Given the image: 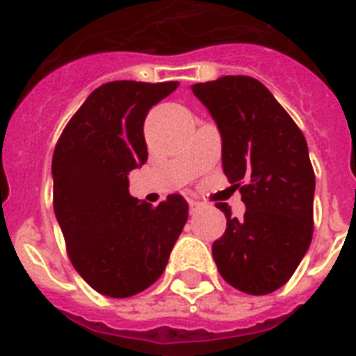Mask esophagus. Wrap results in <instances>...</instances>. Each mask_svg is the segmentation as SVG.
Wrapping results in <instances>:
<instances>
[{"label": "esophagus", "mask_w": 356, "mask_h": 356, "mask_svg": "<svg viewBox=\"0 0 356 356\" xmlns=\"http://www.w3.org/2000/svg\"><path fill=\"white\" fill-rule=\"evenodd\" d=\"M200 209H201L200 201H190V211L195 212V211H200Z\"/></svg>", "instance_id": "34e87169"}]
</instances>
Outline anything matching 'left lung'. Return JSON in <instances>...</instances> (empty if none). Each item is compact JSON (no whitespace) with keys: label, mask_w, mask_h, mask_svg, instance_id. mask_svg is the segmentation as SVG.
<instances>
[{"label":"left lung","mask_w":356,"mask_h":356,"mask_svg":"<svg viewBox=\"0 0 356 356\" xmlns=\"http://www.w3.org/2000/svg\"><path fill=\"white\" fill-rule=\"evenodd\" d=\"M192 92L222 133L223 173L245 205L242 220L218 203L227 229L212 243L220 275L264 296L286 284L314 233L316 177L301 129L260 81L225 75Z\"/></svg>","instance_id":"left-lung-1"}]
</instances>
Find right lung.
I'll return each mask as SVG.
<instances>
[{
  "instance_id": "add662e5",
  "label": "right lung",
  "mask_w": 356,
  "mask_h": 356,
  "mask_svg": "<svg viewBox=\"0 0 356 356\" xmlns=\"http://www.w3.org/2000/svg\"><path fill=\"white\" fill-rule=\"evenodd\" d=\"M179 86L113 81L86 97L53 151V209L72 264L96 292L131 298L166 270L188 220L183 195L156 207L129 194V172L147 161L144 122Z\"/></svg>"
}]
</instances>
